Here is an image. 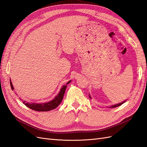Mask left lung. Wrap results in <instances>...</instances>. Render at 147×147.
Masks as SVG:
<instances>
[{
	"label": "left lung",
	"mask_w": 147,
	"mask_h": 147,
	"mask_svg": "<svg viewBox=\"0 0 147 147\" xmlns=\"http://www.w3.org/2000/svg\"><path fill=\"white\" fill-rule=\"evenodd\" d=\"M90 97L91 98V97H90ZM124 102H125V101H124V102H121V103H119V104H117V105H113V106H112L111 107L112 108H113V107H118V106H119V105H122L123 103H124Z\"/></svg>",
	"instance_id": "left-lung-1"
}]
</instances>
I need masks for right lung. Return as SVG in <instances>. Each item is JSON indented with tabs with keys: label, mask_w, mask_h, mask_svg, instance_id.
Here are the masks:
<instances>
[{
	"label": "right lung",
	"mask_w": 147,
	"mask_h": 147,
	"mask_svg": "<svg viewBox=\"0 0 147 147\" xmlns=\"http://www.w3.org/2000/svg\"><path fill=\"white\" fill-rule=\"evenodd\" d=\"M70 82L69 81L67 84H69ZM10 86L11 90H14V88H13L11 82H10ZM67 85H64L61 89V91L59 93L57 94L54 99L52 100L47 102V103H43V104H36V103H28L26 101H22L23 103L26 105L27 107L30 109L34 110L35 111H38V112H47V111H50L51 110H53L56 109L57 107L61 104V102L63 99V97L64 95V93L65 91Z\"/></svg>",
	"instance_id": "add662e5"
}]
</instances>
